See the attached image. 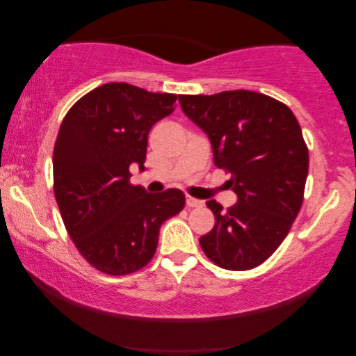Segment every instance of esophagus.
Wrapping results in <instances>:
<instances>
[{
    "label": "esophagus",
    "instance_id": "34e87169",
    "mask_svg": "<svg viewBox=\"0 0 356 356\" xmlns=\"http://www.w3.org/2000/svg\"><path fill=\"white\" fill-rule=\"evenodd\" d=\"M186 206L188 207H199V206H202V201H199V199H196V197L186 196Z\"/></svg>",
    "mask_w": 356,
    "mask_h": 356
}]
</instances>
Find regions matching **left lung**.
<instances>
[{
  "label": "left lung",
  "mask_w": 356,
  "mask_h": 356,
  "mask_svg": "<svg viewBox=\"0 0 356 356\" xmlns=\"http://www.w3.org/2000/svg\"><path fill=\"white\" fill-rule=\"evenodd\" d=\"M178 100L207 134L213 163L230 173L238 196L227 211L206 202L216 225L199 238L202 251L222 269L257 267L285 240L303 204L309 157L298 120L285 104L251 90Z\"/></svg>",
  "instance_id": "8db88e82"
}]
</instances>
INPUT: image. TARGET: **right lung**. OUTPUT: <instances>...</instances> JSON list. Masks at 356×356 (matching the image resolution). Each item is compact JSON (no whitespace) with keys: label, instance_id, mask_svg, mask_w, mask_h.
Returning a JSON list of instances; mask_svg holds the SVG:
<instances>
[{"label":"right lung","instance_id":"1","mask_svg":"<svg viewBox=\"0 0 356 356\" xmlns=\"http://www.w3.org/2000/svg\"><path fill=\"white\" fill-rule=\"evenodd\" d=\"M175 94H154L126 82L90 90L67 111L53 150V191L81 256L108 275L143 269L159 232L184 207V194H159L129 183L133 163L144 170L147 134L172 115Z\"/></svg>","mask_w":356,"mask_h":356}]
</instances>
